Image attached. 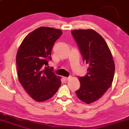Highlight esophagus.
<instances>
[{
	"label": "esophagus",
	"mask_w": 129,
	"mask_h": 129,
	"mask_svg": "<svg viewBox=\"0 0 129 129\" xmlns=\"http://www.w3.org/2000/svg\"><path fill=\"white\" fill-rule=\"evenodd\" d=\"M71 78H72V77H71V76H69V77H63V79H64L65 80H70Z\"/></svg>",
	"instance_id": "34e87169"
}]
</instances>
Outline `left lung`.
Segmentation results:
<instances>
[{"instance_id": "left-lung-1", "label": "left lung", "mask_w": 129, "mask_h": 129, "mask_svg": "<svg viewBox=\"0 0 129 129\" xmlns=\"http://www.w3.org/2000/svg\"><path fill=\"white\" fill-rule=\"evenodd\" d=\"M83 57L89 65L87 74L79 77L80 87L76 94L87 104L102 97L114 79L115 63L106 42L94 30L76 29L71 32Z\"/></svg>"}]
</instances>
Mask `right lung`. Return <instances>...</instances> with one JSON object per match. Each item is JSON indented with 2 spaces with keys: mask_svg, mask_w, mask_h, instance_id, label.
Here are the masks:
<instances>
[{
  "mask_svg": "<svg viewBox=\"0 0 129 129\" xmlns=\"http://www.w3.org/2000/svg\"><path fill=\"white\" fill-rule=\"evenodd\" d=\"M62 34L58 29L39 27L24 38L17 51L19 82L30 97L38 102L50 99L61 86V77L45 66L48 65L47 59H51L54 44Z\"/></svg>",
  "mask_w": 129,
  "mask_h": 129,
  "instance_id": "add662e5",
  "label": "right lung"
}]
</instances>
